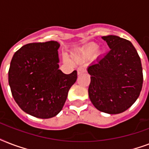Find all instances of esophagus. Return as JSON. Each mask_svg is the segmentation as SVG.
<instances>
[{"label": "esophagus", "instance_id": "1", "mask_svg": "<svg viewBox=\"0 0 149 149\" xmlns=\"http://www.w3.org/2000/svg\"><path fill=\"white\" fill-rule=\"evenodd\" d=\"M84 72H86V70L84 67H79L77 69V73H78V75H80Z\"/></svg>", "mask_w": 149, "mask_h": 149}]
</instances>
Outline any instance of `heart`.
Instances as JSON below:
<instances>
[{
  "label": "heart",
  "instance_id": "heart-1",
  "mask_svg": "<svg viewBox=\"0 0 149 149\" xmlns=\"http://www.w3.org/2000/svg\"><path fill=\"white\" fill-rule=\"evenodd\" d=\"M98 46L95 44H91V45L86 46L83 52H82V54L85 56H93V54L95 53L97 51Z\"/></svg>",
  "mask_w": 149,
  "mask_h": 149
}]
</instances>
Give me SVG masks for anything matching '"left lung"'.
<instances>
[{
	"mask_svg": "<svg viewBox=\"0 0 149 149\" xmlns=\"http://www.w3.org/2000/svg\"><path fill=\"white\" fill-rule=\"evenodd\" d=\"M102 38L111 49L87 68L89 97L100 111L117 114L127 110L140 95L143 84L141 59L130 41L116 36Z\"/></svg>",
	"mask_w": 149,
	"mask_h": 149,
	"instance_id": "1",
	"label": "left lung"
}]
</instances>
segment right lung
<instances>
[{
    "instance_id": "right-lung-1",
    "label": "right lung",
    "mask_w": 149,
    "mask_h": 149,
    "mask_svg": "<svg viewBox=\"0 0 149 149\" xmlns=\"http://www.w3.org/2000/svg\"><path fill=\"white\" fill-rule=\"evenodd\" d=\"M56 41L23 45L13 56L8 83L15 102L22 111L36 118H53L63 109L77 70L65 74L58 70Z\"/></svg>"
}]
</instances>
